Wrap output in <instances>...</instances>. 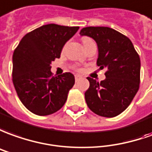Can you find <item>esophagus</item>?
<instances>
[{
	"mask_svg": "<svg viewBox=\"0 0 152 152\" xmlns=\"http://www.w3.org/2000/svg\"><path fill=\"white\" fill-rule=\"evenodd\" d=\"M79 79H81V76H79V75H78V74H76V75H75V81L77 82V81H78Z\"/></svg>",
	"mask_w": 152,
	"mask_h": 152,
	"instance_id": "obj_1",
	"label": "esophagus"
}]
</instances>
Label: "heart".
I'll use <instances>...</instances> for the list:
<instances>
[{
	"instance_id": "heart-1",
	"label": "heart",
	"mask_w": 152,
	"mask_h": 152,
	"mask_svg": "<svg viewBox=\"0 0 152 152\" xmlns=\"http://www.w3.org/2000/svg\"><path fill=\"white\" fill-rule=\"evenodd\" d=\"M82 41H83V45H86L87 44H88V43H91V42H94V40L92 39L91 38L89 37H83L82 38Z\"/></svg>"
}]
</instances>
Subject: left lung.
<instances>
[{
    "label": "left lung",
    "instance_id": "8db88e82",
    "mask_svg": "<svg viewBox=\"0 0 152 152\" xmlns=\"http://www.w3.org/2000/svg\"><path fill=\"white\" fill-rule=\"evenodd\" d=\"M96 41L97 64L107 68L106 78L100 83L88 77L87 105L101 117L113 118L130 105L140 85L141 61L132 43L126 35L109 27H85L80 31Z\"/></svg>",
    "mask_w": 152,
    "mask_h": 152
}]
</instances>
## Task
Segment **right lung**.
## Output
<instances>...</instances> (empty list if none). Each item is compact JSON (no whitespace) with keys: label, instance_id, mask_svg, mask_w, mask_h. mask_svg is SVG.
<instances>
[{"label":"right lung","instance_id":"1","mask_svg":"<svg viewBox=\"0 0 152 152\" xmlns=\"http://www.w3.org/2000/svg\"><path fill=\"white\" fill-rule=\"evenodd\" d=\"M78 29L55 24L42 26L27 33L15 48L13 84L23 105L34 114L50 115L64 105L75 82L74 74L54 77L50 64L60 58L64 45Z\"/></svg>","mask_w":152,"mask_h":152}]
</instances>
